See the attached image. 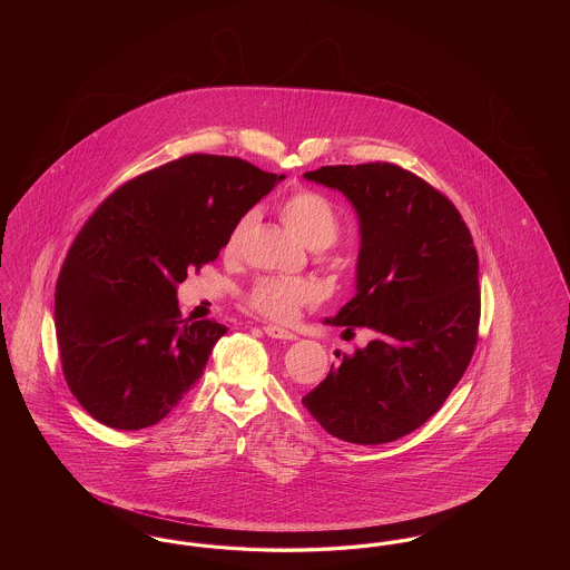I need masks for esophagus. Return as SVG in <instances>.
Masks as SVG:
<instances>
[{
  "instance_id": "esophagus-1",
  "label": "esophagus",
  "mask_w": 570,
  "mask_h": 570,
  "mask_svg": "<svg viewBox=\"0 0 570 570\" xmlns=\"http://www.w3.org/2000/svg\"><path fill=\"white\" fill-rule=\"evenodd\" d=\"M265 333L273 337V340H286V342H293V340H297V335L293 333V331H288V328H282V326L277 325H267L265 326Z\"/></svg>"
}]
</instances>
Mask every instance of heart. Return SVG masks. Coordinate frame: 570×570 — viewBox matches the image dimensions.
Masks as SVG:
<instances>
[{
    "label": "heart",
    "instance_id": "heart-1",
    "mask_svg": "<svg viewBox=\"0 0 570 570\" xmlns=\"http://www.w3.org/2000/svg\"><path fill=\"white\" fill-rule=\"evenodd\" d=\"M279 216L293 228L303 244L309 249H325L333 244L342 230V219L337 209L326 200L323 194L316 191H297L288 196L279 205ZM252 214H245L233 228L226 249L237 252L244 242V235L252 224ZM318 298V288L307 279L295 277H261L247 301L249 305L261 312L263 316L277 321V323H291L295 321L301 307L314 303Z\"/></svg>",
    "mask_w": 570,
    "mask_h": 570
}]
</instances>
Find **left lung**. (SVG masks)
I'll use <instances>...</instances> for the list:
<instances>
[{"label": "left lung", "instance_id": "1", "mask_svg": "<svg viewBox=\"0 0 570 570\" xmlns=\"http://www.w3.org/2000/svg\"><path fill=\"white\" fill-rule=\"evenodd\" d=\"M307 181L342 191L358 217L354 297L326 325L374 340L331 365L303 406L326 432L384 444L421 428L476 346L479 256L455 205L395 164L323 166Z\"/></svg>", "mask_w": 570, "mask_h": 570}]
</instances>
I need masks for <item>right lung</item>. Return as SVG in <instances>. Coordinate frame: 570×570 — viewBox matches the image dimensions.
Wrapping results in <instances>:
<instances>
[{"label": "right lung", "mask_w": 570, "mask_h": 570, "mask_svg": "<svg viewBox=\"0 0 570 570\" xmlns=\"http://www.w3.org/2000/svg\"><path fill=\"white\" fill-rule=\"evenodd\" d=\"M282 179L191 154L128 181L87 219L57 279L55 333L66 382L96 421L151 428L203 376L228 328L181 321L177 286Z\"/></svg>", "instance_id": "1"}]
</instances>
